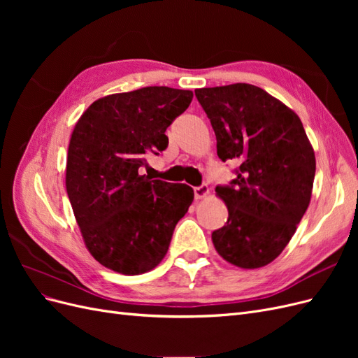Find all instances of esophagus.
<instances>
[{
    "label": "esophagus",
    "mask_w": 358,
    "mask_h": 358,
    "mask_svg": "<svg viewBox=\"0 0 358 358\" xmlns=\"http://www.w3.org/2000/svg\"><path fill=\"white\" fill-rule=\"evenodd\" d=\"M208 194H209V188H208V185H206V183H203V185H200V187L194 188V197H196L197 200L204 199L206 196H208Z\"/></svg>",
    "instance_id": "obj_1"
}]
</instances>
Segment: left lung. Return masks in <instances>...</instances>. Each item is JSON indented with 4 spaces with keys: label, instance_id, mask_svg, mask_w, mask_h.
I'll return each mask as SVG.
<instances>
[{
    "label": "left lung",
    "instance_id": "left-lung-1",
    "mask_svg": "<svg viewBox=\"0 0 358 358\" xmlns=\"http://www.w3.org/2000/svg\"><path fill=\"white\" fill-rule=\"evenodd\" d=\"M196 96L210 119L218 157L239 162L230 185L215 189L229 220L212 242L225 262L263 267L284 251L308 209L315 154L300 117L258 86L201 88Z\"/></svg>",
    "mask_w": 358,
    "mask_h": 358
}]
</instances>
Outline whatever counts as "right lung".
Here are the masks:
<instances>
[{
    "label": "right lung",
    "instance_id": "1",
    "mask_svg": "<svg viewBox=\"0 0 358 358\" xmlns=\"http://www.w3.org/2000/svg\"><path fill=\"white\" fill-rule=\"evenodd\" d=\"M191 100V91L167 86L107 95L73 129L67 194L86 248L113 272L140 275L158 266L194 200L185 183L142 175L146 157L169 146L166 129Z\"/></svg>",
    "mask_w": 358,
    "mask_h": 358
}]
</instances>
